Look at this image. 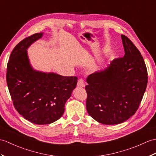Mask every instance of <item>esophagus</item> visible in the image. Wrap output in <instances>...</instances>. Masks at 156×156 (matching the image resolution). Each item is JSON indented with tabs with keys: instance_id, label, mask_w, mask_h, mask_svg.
Listing matches in <instances>:
<instances>
[{
	"instance_id": "1",
	"label": "esophagus",
	"mask_w": 156,
	"mask_h": 156,
	"mask_svg": "<svg viewBox=\"0 0 156 156\" xmlns=\"http://www.w3.org/2000/svg\"><path fill=\"white\" fill-rule=\"evenodd\" d=\"M77 86L78 87H80V88H83L84 87V82L82 79H79L78 83H77Z\"/></svg>"
}]
</instances>
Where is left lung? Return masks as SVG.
Listing matches in <instances>:
<instances>
[{"mask_svg": "<svg viewBox=\"0 0 156 156\" xmlns=\"http://www.w3.org/2000/svg\"><path fill=\"white\" fill-rule=\"evenodd\" d=\"M125 55L87 78L86 109L101 124L123 123L136 113L146 91L147 72L142 54L121 35Z\"/></svg>", "mask_w": 156, "mask_h": 156, "instance_id": "1", "label": "left lung"}]
</instances>
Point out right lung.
<instances>
[{
	"label": "right lung",
	"mask_w": 156,
	"mask_h": 156,
	"mask_svg": "<svg viewBox=\"0 0 156 156\" xmlns=\"http://www.w3.org/2000/svg\"><path fill=\"white\" fill-rule=\"evenodd\" d=\"M36 33L19 42L7 64L6 82L14 108L23 117L35 124H49L58 120L77 84V77L34 70L27 49L42 37Z\"/></svg>",
	"instance_id": "add662e5"
}]
</instances>
